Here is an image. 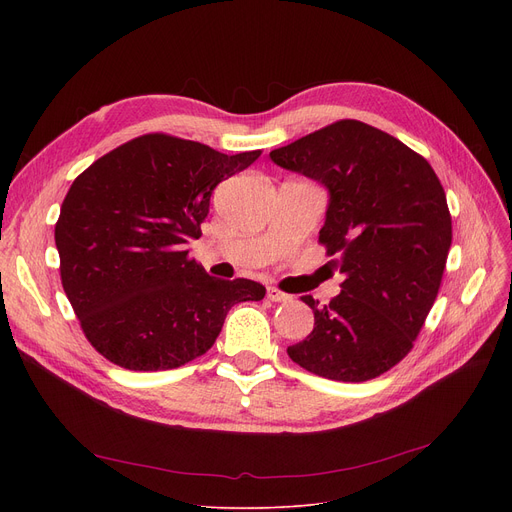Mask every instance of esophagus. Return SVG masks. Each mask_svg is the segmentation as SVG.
<instances>
[{
    "mask_svg": "<svg viewBox=\"0 0 512 512\" xmlns=\"http://www.w3.org/2000/svg\"><path fill=\"white\" fill-rule=\"evenodd\" d=\"M267 299L274 301V303H288L292 297L278 288H267Z\"/></svg>",
    "mask_w": 512,
    "mask_h": 512,
    "instance_id": "1",
    "label": "esophagus"
}]
</instances>
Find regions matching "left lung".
<instances>
[{
    "label": "left lung",
    "instance_id": "obj_1",
    "mask_svg": "<svg viewBox=\"0 0 512 512\" xmlns=\"http://www.w3.org/2000/svg\"><path fill=\"white\" fill-rule=\"evenodd\" d=\"M328 186L319 245L346 276L313 309L315 328L288 357L336 382H367L405 359L442 284L452 220L434 168L392 134L338 120L270 153Z\"/></svg>",
    "mask_w": 512,
    "mask_h": 512
}]
</instances>
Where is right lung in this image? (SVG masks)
Here are the masks:
<instances>
[{"label": "right lung", "mask_w": 512, "mask_h": 512, "mask_svg": "<svg viewBox=\"0 0 512 512\" xmlns=\"http://www.w3.org/2000/svg\"><path fill=\"white\" fill-rule=\"evenodd\" d=\"M259 155L149 132L76 176L56 247L64 292L99 355L130 371L176 369L209 351L236 303L265 297L253 280L209 276L186 247L213 188Z\"/></svg>", "instance_id": "right-lung-1"}]
</instances>
